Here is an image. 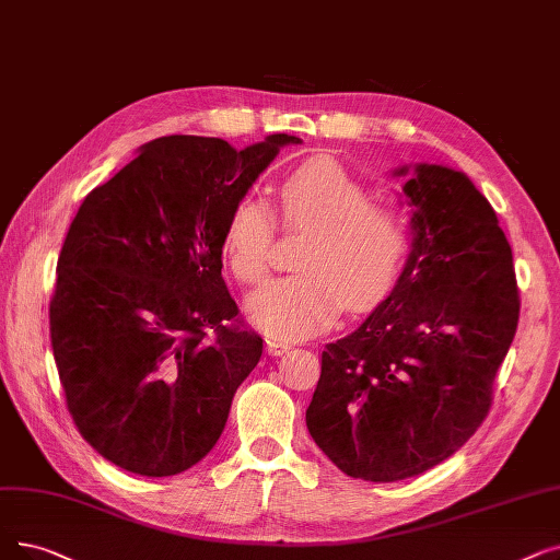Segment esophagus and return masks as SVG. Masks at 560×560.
<instances>
[{
	"instance_id": "esophagus-1",
	"label": "esophagus",
	"mask_w": 560,
	"mask_h": 560,
	"mask_svg": "<svg viewBox=\"0 0 560 560\" xmlns=\"http://www.w3.org/2000/svg\"><path fill=\"white\" fill-rule=\"evenodd\" d=\"M290 348H293V346H290L288 340H281V338H267V340H265V352L270 354V357H281V354L288 352Z\"/></svg>"
}]
</instances>
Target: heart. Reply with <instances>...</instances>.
<instances>
[{
	"instance_id": "1",
	"label": "heart",
	"mask_w": 560,
	"mask_h": 560,
	"mask_svg": "<svg viewBox=\"0 0 560 560\" xmlns=\"http://www.w3.org/2000/svg\"><path fill=\"white\" fill-rule=\"evenodd\" d=\"M329 158H315L277 187L283 231L306 233L298 275L270 281L249 298L252 320L275 338H306L334 325L340 308L363 311L392 290L409 254V217ZM277 217L256 197L233 203L222 231V256L245 285L272 265Z\"/></svg>"
}]
</instances>
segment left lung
<instances>
[{
    "label": "left lung",
    "mask_w": 560,
    "mask_h": 560,
    "mask_svg": "<svg viewBox=\"0 0 560 560\" xmlns=\"http://www.w3.org/2000/svg\"><path fill=\"white\" fill-rule=\"evenodd\" d=\"M402 191L415 208L405 270L359 329L323 350L306 409L334 465L373 482L432 469L480 428L520 320L513 252L474 183L419 164Z\"/></svg>",
    "instance_id": "left-lung-1"
}]
</instances>
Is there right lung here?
<instances>
[{
	"mask_svg": "<svg viewBox=\"0 0 560 560\" xmlns=\"http://www.w3.org/2000/svg\"><path fill=\"white\" fill-rule=\"evenodd\" d=\"M285 143L300 139H153L72 220L50 343L72 421L116 467L174 476L220 440L262 354L222 279V231Z\"/></svg>",
	"mask_w": 560,
	"mask_h": 560,
	"instance_id": "obj_1",
	"label": "right lung"
}]
</instances>
